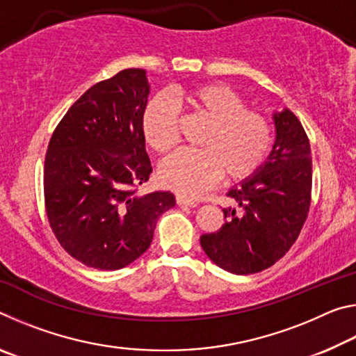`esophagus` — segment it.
Wrapping results in <instances>:
<instances>
[{"mask_svg": "<svg viewBox=\"0 0 356 356\" xmlns=\"http://www.w3.org/2000/svg\"><path fill=\"white\" fill-rule=\"evenodd\" d=\"M176 201H177L179 206H188V207H196L197 204H200L195 200H190V197H185V196H180V195L176 196Z\"/></svg>", "mask_w": 356, "mask_h": 356, "instance_id": "34e87169", "label": "esophagus"}]
</instances>
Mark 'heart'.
Instances as JSON below:
<instances>
[{
	"label": "heart",
	"mask_w": 356,
	"mask_h": 356,
	"mask_svg": "<svg viewBox=\"0 0 356 356\" xmlns=\"http://www.w3.org/2000/svg\"><path fill=\"white\" fill-rule=\"evenodd\" d=\"M190 114L207 122L197 147L171 155L160 166V180L182 196H200L221 174L226 180L252 176L272 147L273 131L261 113L246 110L243 97L226 84H197L177 92ZM141 130L147 146L168 154L177 146L180 119L170 99L159 95L143 111Z\"/></svg>",
	"instance_id": "1"
}]
</instances>
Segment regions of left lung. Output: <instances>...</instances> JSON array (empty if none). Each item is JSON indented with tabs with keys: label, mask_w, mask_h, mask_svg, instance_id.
I'll list each match as a JSON object with an SVG mask.
<instances>
[{
	"label": "left lung",
	"mask_w": 356,
	"mask_h": 356,
	"mask_svg": "<svg viewBox=\"0 0 356 356\" xmlns=\"http://www.w3.org/2000/svg\"><path fill=\"white\" fill-rule=\"evenodd\" d=\"M276 140L267 161L227 196L225 225L201 236L210 261L226 272L251 275L272 267L300 236L311 206L312 159L308 135L284 108L273 114Z\"/></svg>",
	"instance_id": "obj_1"
}]
</instances>
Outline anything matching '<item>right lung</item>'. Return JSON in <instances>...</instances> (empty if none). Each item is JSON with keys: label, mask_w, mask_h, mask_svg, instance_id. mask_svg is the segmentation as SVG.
Segmentation results:
<instances>
[{"label": "right lung", "mask_w": 356, "mask_h": 356, "mask_svg": "<svg viewBox=\"0 0 356 356\" xmlns=\"http://www.w3.org/2000/svg\"><path fill=\"white\" fill-rule=\"evenodd\" d=\"M146 70L125 69L89 88L53 131L44 168L45 210L69 254L88 267L119 270L150 246L171 191L138 193L152 166L141 130Z\"/></svg>", "instance_id": "add662e5"}]
</instances>
